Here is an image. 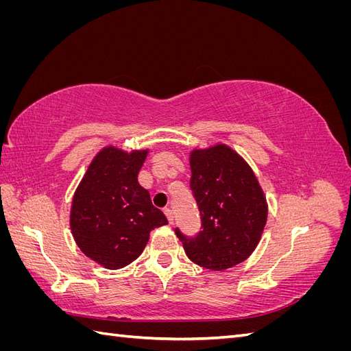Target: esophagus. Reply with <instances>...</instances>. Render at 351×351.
I'll return each mask as SVG.
<instances>
[{
  "label": "esophagus",
  "instance_id": "esophagus-1",
  "mask_svg": "<svg viewBox=\"0 0 351 351\" xmlns=\"http://www.w3.org/2000/svg\"><path fill=\"white\" fill-rule=\"evenodd\" d=\"M165 212V215H167V219H168V222H169V224H174V212L171 210V209H165L164 210Z\"/></svg>",
  "mask_w": 351,
  "mask_h": 351
}]
</instances>
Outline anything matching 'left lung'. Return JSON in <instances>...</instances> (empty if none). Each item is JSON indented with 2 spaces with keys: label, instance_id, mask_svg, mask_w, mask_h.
<instances>
[{
  "label": "left lung",
  "instance_id": "left-lung-1",
  "mask_svg": "<svg viewBox=\"0 0 351 351\" xmlns=\"http://www.w3.org/2000/svg\"><path fill=\"white\" fill-rule=\"evenodd\" d=\"M190 187L200 210L202 231L189 239L180 230L187 258L210 271L246 261L267 226L268 202L250 165L226 143L190 152Z\"/></svg>",
  "mask_w": 351,
  "mask_h": 351
}]
</instances>
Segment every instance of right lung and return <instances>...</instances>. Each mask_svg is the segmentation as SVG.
<instances>
[{
  "label": "right lung",
  "instance_id": "right-lung-1",
  "mask_svg": "<svg viewBox=\"0 0 351 351\" xmlns=\"http://www.w3.org/2000/svg\"><path fill=\"white\" fill-rule=\"evenodd\" d=\"M149 149L123 151L108 145L93 156L73 195L70 230L86 256L120 269L141 256L151 231L168 224L137 182Z\"/></svg>",
  "mask_w": 351,
  "mask_h": 351
}]
</instances>
